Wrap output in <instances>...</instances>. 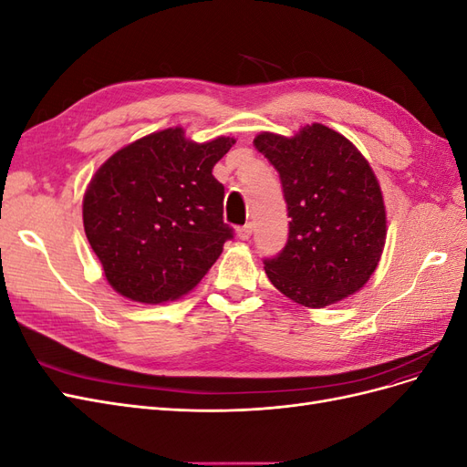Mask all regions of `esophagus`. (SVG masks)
<instances>
[{
  "instance_id": "esophagus-1",
  "label": "esophagus",
  "mask_w": 467,
  "mask_h": 467,
  "mask_svg": "<svg viewBox=\"0 0 467 467\" xmlns=\"http://www.w3.org/2000/svg\"><path fill=\"white\" fill-rule=\"evenodd\" d=\"M251 234H253V223H245V225H242V228H237V237L242 239V242H247Z\"/></svg>"
}]
</instances>
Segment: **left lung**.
Here are the masks:
<instances>
[{"label":"left lung","mask_w":467,"mask_h":467,"mask_svg":"<svg viewBox=\"0 0 467 467\" xmlns=\"http://www.w3.org/2000/svg\"><path fill=\"white\" fill-rule=\"evenodd\" d=\"M280 175L288 204V244L265 261L273 286L319 309L358 292L386 245L388 220L379 182L348 138L314 122L292 136L253 140Z\"/></svg>","instance_id":"obj_1"}]
</instances>
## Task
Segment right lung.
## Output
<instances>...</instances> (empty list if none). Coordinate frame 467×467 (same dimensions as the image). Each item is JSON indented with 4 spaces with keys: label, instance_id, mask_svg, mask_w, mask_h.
Returning <instances> with one entry per match:
<instances>
[{
    "label": "right lung",
    "instance_id": "add662e5",
    "mask_svg": "<svg viewBox=\"0 0 467 467\" xmlns=\"http://www.w3.org/2000/svg\"><path fill=\"white\" fill-rule=\"evenodd\" d=\"M234 144L230 136L199 144L175 126L97 169L83 194V230L112 290L163 304L199 285L232 237L212 169Z\"/></svg>",
    "mask_w": 467,
    "mask_h": 467
}]
</instances>
